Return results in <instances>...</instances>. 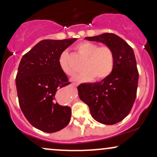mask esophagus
I'll list each match as a JSON object with an SVG mask.
<instances>
[{"mask_svg": "<svg viewBox=\"0 0 157 157\" xmlns=\"http://www.w3.org/2000/svg\"><path fill=\"white\" fill-rule=\"evenodd\" d=\"M77 83H75V82H73V83H72V86H77Z\"/></svg>", "mask_w": 157, "mask_h": 157, "instance_id": "obj_1", "label": "esophagus"}]
</instances>
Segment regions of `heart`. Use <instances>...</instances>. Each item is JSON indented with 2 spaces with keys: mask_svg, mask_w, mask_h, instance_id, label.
<instances>
[{
  "mask_svg": "<svg viewBox=\"0 0 157 157\" xmlns=\"http://www.w3.org/2000/svg\"><path fill=\"white\" fill-rule=\"evenodd\" d=\"M79 54L86 57L84 62L83 72L74 77L77 81H89L95 77L97 80L107 78L113 71L115 64V55L113 49L109 46H99V44L89 41H82L75 46ZM59 64L63 71L68 75L73 76L75 69L68 60L67 52L61 54Z\"/></svg>",
  "mask_w": 157,
  "mask_h": 157,
  "instance_id": "obj_1",
  "label": "heart"
}]
</instances>
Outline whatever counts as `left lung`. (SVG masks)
Returning a JSON list of instances; mask_svg holds the SVG:
<instances>
[{"instance_id": "1", "label": "left lung", "mask_w": 157, "mask_h": 157, "mask_svg": "<svg viewBox=\"0 0 157 157\" xmlns=\"http://www.w3.org/2000/svg\"><path fill=\"white\" fill-rule=\"evenodd\" d=\"M85 38L110 46L114 52L115 64L107 78L80 84L77 87L79 97L89 105L95 120L113 125L128 116L136 100L139 72L134 51L123 39L113 33Z\"/></svg>"}]
</instances>
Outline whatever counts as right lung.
I'll return each mask as SVG.
<instances>
[{
	"label": "right lung",
	"mask_w": 157,
	"mask_h": 157,
	"mask_svg": "<svg viewBox=\"0 0 157 157\" xmlns=\"http://www.w3.org/2000/svg\"><path fill=\"white\" fill-rule=\"evenodd\" d=\"M76 40H41L20 62L15 79L20 107L29 123L44 132L60 131L71 120V108L59 105L55 94L57 89L70 84L59 59Z\"/></svg>",
	"instance_id": "obj_1"
}]
</instances>
